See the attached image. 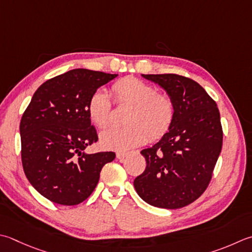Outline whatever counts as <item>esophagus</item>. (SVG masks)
Masks as SVG:
<instances>
[{
	"mask_svg": "<svg viewBox=\"0 0 252 252\" xmlns=\"http://www.w3.org/2000/svg\"><path fill=\"white\" fill-rule=\"evenodd\" d=\"M126 157H127V153H122V152L117 153V158L120 159L121 161L125 160V159L126 158Z\"/></svg>",
	"mask_w": 252,
	"mask_h": 252,
	"instance_id": "obj_1",
	"label": "esophagus"
}]
</instances>
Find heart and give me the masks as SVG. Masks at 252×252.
Segmentation results:
<instances>
[{
  "mask_svg": "<svg viewBox=\"0 0 252 252\" xmlns=\"http://www.w3.org/2000/svg\"><path fill=\"white\" fill-rule=\"evenodd\" d=\"M116 102L130 106L125 126H110L99 135L100 145L106 150L127 151L145 143L147 137L157 140L166 134L175 119V105L168 96L159 95L154 87L126 77L111 87ZM111 103L107 94L98 90L88 101V116L97 126L103 127L109 121Z\"/></svg>",
  "mask_w": 252,
  "mask_h": 252,
  "instance_id": "b5f03b06",
  "label": "heart"
}]
</instances>
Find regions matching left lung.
<instances>
[{
  "instance_id": "1",
  "label": "left lung",
  "mask_w": 252,
  "mask_h": 252,
  "mask_svg": "<svg viewBox=\"0 0 252 252\" xmlns=\"http://www.w3.org/2000/svg\"><path fill=\"white\" fill-rule=\"evenodd\" d=\"M175 105V119L159 142L141 151L146 168L137 194L156 208L180 209L203 193L220 156L223 130L216 102L200 84L177 74H142Z\"/></svg>"
}]
</instances>
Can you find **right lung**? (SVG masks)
Instances as JSON below:
<instances>
[{
  "label": "right lung",
  "mask_w": 252,
  "mask_h": 252,
  "mask_svg": "<svg viewBox=\"0 0 252 252\" xmlns=\"http://www.w3.org/2000/svg\"><path fill=\"white\" fill-rule=\"evenodd\" d=\"M75 68L44 82L34 92L19 126L22 162L27 179L44 198L76 205L95 190L103 165L113 152L88 154L97 142L88 101L100 86L117 77Z\"/></svg>",
  "instance_id": "1"
}]
</instances>
